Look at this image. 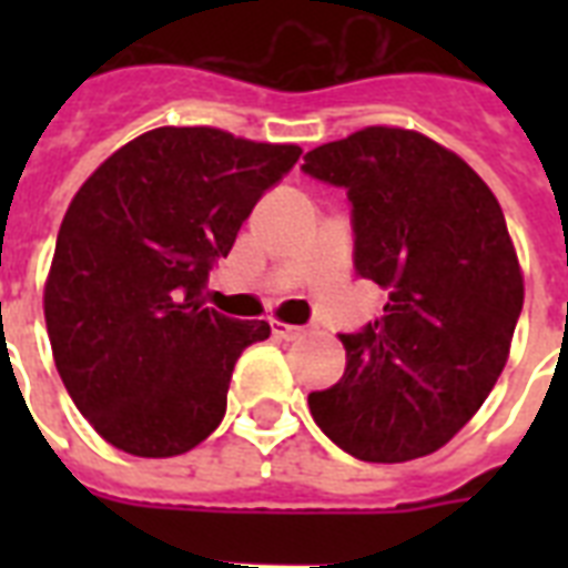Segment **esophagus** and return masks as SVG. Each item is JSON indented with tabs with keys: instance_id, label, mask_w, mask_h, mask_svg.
<instances>
[{
	"instance_id": "obj_1",
	"label": "esophagus",
	"mask_w": 568,
	"mask_h": 568,
	"mask_svg": "<svg viewBox=\"0 0 568 568\" xmlns=\"http://www.w3.org/2000/svg\"><path fill=\"white\" fill-rule=\"evenodd\" d=\"M271 329H274L276 338H297L306 333V327H297V324H285V321H271Z\"/></svg>"
}]
</instances>
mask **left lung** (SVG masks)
Returning a JSON list of instances; mask_svg holds the SVG:
<instances>
[{
	"mask_svg": "<svg viewBox=\"0 0 568 568\" xmlns=\"http://www.w3.org/2000/svg\"><path fill=\"white\" fill-rule=\"evenodd\" d=\"M347 189L359 276L388 292L347 333L345 374L312 392L321 430L365 463H406L463 430L501 377L521 303L519 256L495 194L457 153L397 126H365L306 153Z\"/></svg>",
	"mask_w": 568,
	"mask_h": 568,
	"instance_id": "left-lung-1",
	"label": "left lung"
}]
</instances>
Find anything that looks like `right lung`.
I'll use <instances>...</instances> for the list:
<instances>
[{
    "instance_id": "right-lung-1",
    "label": "right lung",
    "mask_w": 568,
    "mask_h": 568,
    "mask_svg": "<svg viewBox=\"0 0 568 568\" xmlns=\"http://www.w3.org/2000/svg\"><path fill=\"white\" fill-rule=\"evenodd\" d=\"M301 153L214 126H162L75 191L43 315L67 392L109 445L176 457L221 424L241 351L271 327L205 310V280Z\"/></svg>"
}]
</instances>
